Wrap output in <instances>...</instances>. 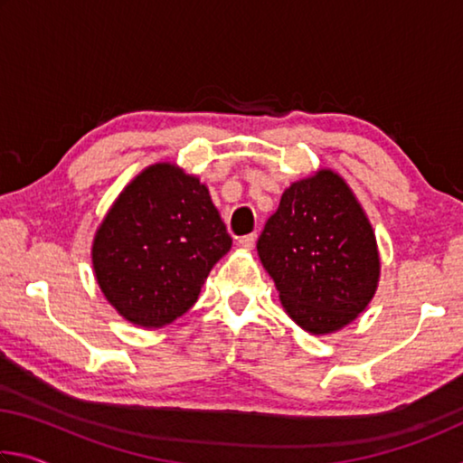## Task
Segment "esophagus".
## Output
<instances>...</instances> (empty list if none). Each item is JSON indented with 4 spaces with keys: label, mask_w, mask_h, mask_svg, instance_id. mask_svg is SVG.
<instances>
[{
    "label": "esophagus",
    "mask_w": 463,
    "mask_h": 463,
    "mask_svg": "<svg viewBox=\"0 0 463 463\" xmlns=\"http://www.w3.org/2000/svg\"><path fill=\"white\" fill-rule=\"evenodd\" d=\"M255 234L250 232V234H245V237H241L239 239V245L242 247V249H253V245H255Z\"/></svg>",
    "instance_id": "esophagus-1"
}]
</instances>
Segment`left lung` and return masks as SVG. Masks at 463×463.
I'll list each match as a JSON object with an SVG mask.
<instances>
[{
  "label": "left lung",
  "mask_w": 463,
  "mask_h": 463,
  "mask_svg": "<svg viewBox=\"0 0 463 463\" xmlns=\"http://www.w3.org/2000/svg\"><path fill=\"white\" fill-rule=\"evenodd\" d=\"M257 253L288 317L312 335L349 325L378 288L373 229L351 187L331 169L294 182L281 194Z\"/></svg>",
  "instance_id": "left-lung-1"
}]
</instances>
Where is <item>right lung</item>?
Listing matches in <instances>:
<instances>
[{
    "label": "right lung",
    "instance_id": "1",
    "mask_svg": "<svg viewBox=\"0 0 463 463\" xmlns=\"http://www.w3.org/2000/svg\"><path fill=\"white\" fill-rule=\"evenodd\" d=\"M231 245L208 187L174 163H156L108 210L93 239L91 263L118 315L161 328L194 307Z\"/></svg>",
    "mask_w": 463,
    "mask_h": 463
}]
</instances>
